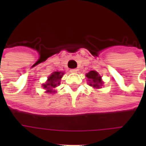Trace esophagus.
Masks as SVG:
<instances>
[{"label":"esophagus","instance_id":"obj_1","mask_svg":"<svg viewBox=\"0 0 146 146\" xmlns=\"http://www.w3.org/2000/svg\"><path fill=\"white\" fill-rule=\"evenodd\" d=\"M77 71H78L77 69H72V70H70V72H71V73H76Z\"/></svg>","mask_w":146,"mask_h":146}]
</instances>
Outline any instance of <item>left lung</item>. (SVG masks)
Instances as JSON below:
<instances>
[{
	"instance_id": "8db88e82",
	"label": "left lung",
	"mask_w": 146,
	"mask_h": 146,
	"mask_svg": "<svg viewBox=\"0 0 146 146\" xmlns=\"http://www.w3.org/2000/svg\"><path fill=\"white\" fill-rule=\"evenodd\" d=\"M86 76L89 79V81H91L90 85L94 88H99L102 84V81L101 80V76H99L96 71H90L88 73L86 74Z\"/></svg>"
}]
</instances>
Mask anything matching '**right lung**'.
Masks as SVG:
<instances>
[{
  "instance_id": "1",
  "label": "right lung",
  "mask_w": 146,
  "mask_h": 146,
  "mask_svg": "<svg viewBox=\"0 0 146 146\" xmlns=\"http://www.w3.org/2000/svg\"><path fill=\"white\" fill-rule=\"evenodd\" d=\"M63 73L61 72H54L48 78V82L43 85V87L48 90V92H52V89L54 88L58 84H59V80L62 78Z\"/></svg>"
}]
</instances>
